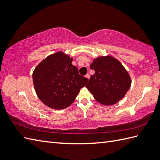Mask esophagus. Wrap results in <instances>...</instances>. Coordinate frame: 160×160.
I'll list each match as a JSON object with an SVG mask.
<instances>
[{"instance_id": "34e87169", "label": "esophagus", "mask_w": 160, "mask_h": 160, "mask_svg": "<svg viewBox=\"0 0 160 160\" xmlns=\"http://www.w3.org/2000/svg\"><path fill=\"white\" fill-rule=\"evenodd\" d=\"M85 78H87L88 80L89 78H90V76H89V74H87V75L85 76Z\"/></svg>"}]
</instances>
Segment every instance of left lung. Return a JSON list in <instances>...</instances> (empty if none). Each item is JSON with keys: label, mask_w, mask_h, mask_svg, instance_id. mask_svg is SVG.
<instances>
[{"label": "left lung", "mask_w": 160, "mask_h": 160, "mask_svg": "<svg viewBox=\"0 0 160 160\" xmlns=\"http://www.w3.org/2000/svg\"><path fill=\"white\" fill-rule=\"evenodd\" d=\"M95 73L88 80L87 88L96 101L104 106L116 104L127 93L132 79L122 63L112 56L95 58L90 65Z\"/></svg>", "instance_id": "obj_1"}]
</instances>
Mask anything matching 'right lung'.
<instances>
[{"instance_id": "add662e5", "label": "right lung", "mask_w": 160, "mask_h": 160, "mask_svg": "<svg viewBox=\"0 0 160 160\" xmlns=\"http://www.w3.org/2000/svg\"><path fill=\"white\" fill-rule=\"evenodd\" d=\"M73 58L62 51L52 54L39 62L32 73L36 94L44 104L62 110L72 104L88 79L72 65Z\"/></svg>"}]
</instances>
